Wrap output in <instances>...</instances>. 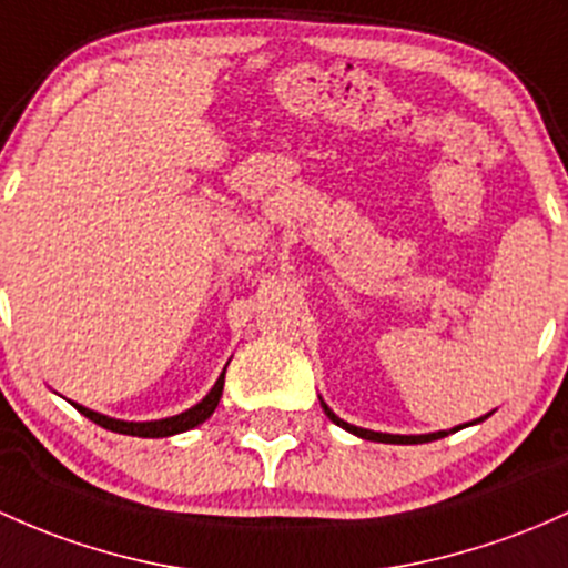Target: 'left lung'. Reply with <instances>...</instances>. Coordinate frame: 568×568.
Listing matches in <instances>:
<instances>
[{
	"label": "left lung",
	"instance_id": "left-lung-1",
	"mask_svg": "<svg viewBox=\"0 0 568 568\" xmlns=\"http://www.w3.org/2000/svg\"><path fill=\"white\" fill-rule=\"evenodd\" d=\"M321 407H323V413L328 415V420L336 423V426H339V428H345V432L361 436V439L385 442V445H423V442H434V439H442V436H447V434H453V432H460V426H456V428H450V432H434V434H409V436L407 434H383V432H372V428H361V426H353V423L342 420L339 415H334V409L328 407V404L323 402V398H321ZM488 415H485V417H488ZM485 417H477V420L466 423V426H475V423H483Z\"/></svg>",
	"mask_w": 568,
	"mask_h": 568
}]
</instances>
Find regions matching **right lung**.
Segmentation results:
<instances>
[{
    "instance_id": "1",
    "label": "right lung",
    "mask_w": 568,
    "mask_h": 568,
    "mask_svg": "<svg viewBox=\"0 0 568 568\" xmlns=\"http://www.w3.org/2000/svg\"><path fill=\"white\" fill-rule=\"evenodd\" d=\"M226 366H223L221 377L215 379V385H213V388H210V394L204 396L202 402L193 404V407L185 409V413L172 415V417H161V420H118V417L93 413V409L83 407V404H74L72 402V407L78 409L80 415H85V417H89V420L97 423V426L108 428V432H115V434L145 436V439H159V436L183 434V432H191V428H196L199 423H204L210 415L215 413L217 402H221V396H223V377H226Z\"/></svg>"
}]
</instances>
